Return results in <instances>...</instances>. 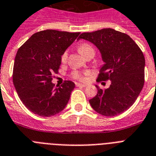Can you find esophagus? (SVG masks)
I'll list each match as a JSON object with an SVG mask.
<instances>
[{
  "label": "esophagus",
  "mask_w": 156,
  "mask_h": 156,
  "mask_svg": "<svg viewBox=\"0 0 156 156\" xmlns=\"http://www.w3.org/2000/svg\"><path fill=\"white\" fill-rule=\"evenodd\" d=\"M76 87H87V85L86 84H82V83H76Z\"/></svg>",
  "instance_id": "1"
}]
</instances>
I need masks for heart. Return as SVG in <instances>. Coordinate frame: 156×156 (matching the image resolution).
<instances>
[{
    "mask_svg": "<svg viewBox=\"0 0 156 156\" xmlns=\"http://www.w3.org/2000/svg\"><path fill=\"white\" fill-rule=\"evenodd\" d=\"M78 50H79V52H80L83 56H85L86 54H88L89 52L94 51L93 47H92L90 44H87V43H84V44H82L81 45H79ZM66 59H67V52L66 51L63 53V54L62 55V57H61V60H62V62H65L66 61ZM71 76H72V78H75V79H79V80H82V79H83V77H82V75L81 74L80 72L77 71V70H74V71L72 72Z\"/></svg>",
    "mask_w": 156,
    "mask_h": 156,
    "instance_id": "1",
    "label": "heart"
}]
</instances>
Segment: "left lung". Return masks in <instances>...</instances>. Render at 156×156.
Listing matches in <instances>:
<instances>
[{
  "label": "left lung",
  "instance_id": "obj_1",
  "mask_svg": "<svg viewBox=\"0 0 156 156\" xmlns=\"http://www.w3.org/2000/svg\"><path fill=\"white\" fill-rule=\"evenodd\" d=\"M84 39L95 45L104 62L100 68L98 81L111 80V86L90 99L92 108L104 116L122 113L137 99L144 84L145 58L137 44L127 34L113 29L83 33Z\"/></svg>",
  "mask_w": 156,
  "mask_h": 156
}]
</instances>
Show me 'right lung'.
Returning a JSON list of instances; mask_svg holds the SVG:
<instances>
[{"mask_svg":"<svg viewBox=\"0 0 156 156\" xmlns=\"http://www.w3.org/2000/svg\"><path fill=\"white\" fill-rule=\"evenodd\" d=\"M80 33L46 30L33 34L17 50L12 81L19 98L26 108L42 117H50L64 110L75 84L66 81L54 86L61 57Z\"/></svg>","mask_w":156,"mask_h":156,"instance_id":"right-lung-1","label":"right lung"}]
</instances>
